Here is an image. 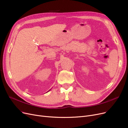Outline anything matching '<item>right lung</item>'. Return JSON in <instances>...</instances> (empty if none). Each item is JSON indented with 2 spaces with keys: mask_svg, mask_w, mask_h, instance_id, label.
<instances>
[{
  "mask_svg": "<svg viewBox=\"0 0 128 128\" xmlns=\"http://www.w3.org/2000/svg\"><path fill=\"white\" fill-rule=\"evenodd\" d=\"M50 90H49V91H50Z\"/></svg>",
  "mask_w": 128,
  "mask_h": 128,
  "instance_id": "1",
  "label": "right lung"
}]
</instances>
